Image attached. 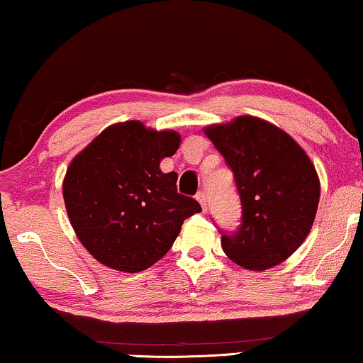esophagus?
Returning <instances> with one entry per match:
<instances>
[{"label": "esophagus", "instance_id": "obj_1", "mask_svg": "<svg viewBox=\"0 0 363 363\" xmlns=\"http://www.w3.org/2000/svg\"><path fill=\"white\" fill-rule=\"evenodd\" d=\"M196 200L200 201L203 211H206V208H208V196H206V191H198V193H196Z\"/></svg>", "mask_w": 363, "mask_h": 363}]
</instances>
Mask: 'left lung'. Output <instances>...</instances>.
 I'll return each mask as SVG.
<instances>
[{
	"instance_id": "obj_1",
	"label": "left lung",
	"mask_w": 363,
	"mask_h": 363,
	"mask_svg": "<svg viewBox=\"0 0 363 363\" xmlns=\"http://www.w3.org/2000/svg\"><path fill=\"white\" fill-rule=\"evenodd\" d=\"M205 133L233 172L241 201L236 231H221L226 256L246 269L279 264L309 235L319 205L315 168L294 138L261 118L241 116Z\"/></svg>"
}]
</instances>
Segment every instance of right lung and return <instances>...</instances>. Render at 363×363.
I'll list each match as a JSON object with an SVG mask.
<instances>
[{
    "instance_id": "add662e5",
    "label": "right lung",
    "mask_w": 363,
    "mask_h": 363,
    "mask_svg": "<svg viewBox=\"0 0 363 363\" xmlns=\"http://www.w3.org/2000/svg\"><path fill=\"white\" fill-rule=\"evenodd\" d=\"M180 147L177 132L137 121L104 130L71 162L64 178L69 220L86 250L112 269L138 272L163 257L183 221L201 211L177 191L175 172L162 158Z\"/></svg>"
}]
</instances>
